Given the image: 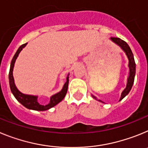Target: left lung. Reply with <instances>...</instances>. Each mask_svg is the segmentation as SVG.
<instances>
[{
  "mask_svg": "<svg viewBox=\"0 0 148 148\" xmlns=\"http://www.w3.org/2000/svg\"><path fill=\"white\" fill-rule=\"evenodd\" d=\"M110 40L114 42L115 44H116L117 45H119L120 47L121 48L124 52L126 54L127 57L128 58V61H129V64H128V66H129V76L127 78V83L126 88L123 90V92H121V97H120V100L123 99L129 93V92L131 90L132 87H133V82H134V78H135L136 75V63L135 60H134V57H133V54L132 53L131 49H130V47L125 42V40H121L119 38H110ZM92 98L95 99H96V97L92 95ZM119 100V101H120ZM99 101H101V100H98ZM102 102V101H101Z\"/></svg>",
  "mask_w": 148,
  "mask_h": 148,
  "instance_id": "8db88e82",
  "label": "left lung"
}]
</instances>
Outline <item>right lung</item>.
<instances>
[{"mask_svg":"<svg viewBox=\"0 0 148 148\" xmlns=\"http://www.w3.org/2000/svg\"><path fill=\"white\" fill-rule=\"evenodd\" d=\"M27 43L24 44H22L20 47L18 48L17 50L16 53L15 54L14 57H13L12 60L11 61V64H10V73H9V80H10V86L11 91L12 94L14 95L15 99L21 103L23 106H24L25 108H28L29 110H38V111H44L50 109L51 108H53L54 106L58 104L60 101L64 99V98L66 95V92H67L68 88V84H69V74H68L67 77H66V82L64 84L62 90L60 91L58 93L55 94V95H52L50 97V101H49V104H46V105H42V104H39L38 101V96L36 95H27V94H23L21 92L18 88L16 87L15 84V82H14V78H13V68H14V65H15V62L16 61V58H18V55L20 53L21 51L23 49L26 47Z\"/></svg>","mask_w":148,"mask_h":148,"instance_id":"add662e5","label":"right lung"}]
</instances>
